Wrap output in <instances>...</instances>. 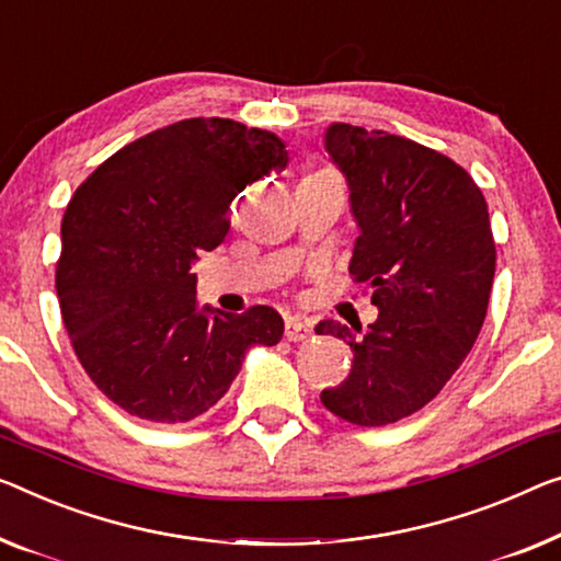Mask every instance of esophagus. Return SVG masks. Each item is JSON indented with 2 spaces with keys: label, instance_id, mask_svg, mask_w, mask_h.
Returning a JSON list of instances; mask_svg holds the SVG:
<instances>
[{
  "label": "esophagus",
  "instance_id": "1",
  "mask_svg": "<svg viewBox=\"0 0 561 561\" xmlns=\"http://www.w3.org/2000/svg\"><path fill=\"white\" fill-rule=\"evenodd\" d=\"M284 337L289 342H302L312 337V328H309L307 322L297 320V317H287V322H284Z\"/></svg>",
  "mask_w": 561,
  "mask_h": 561
}]
</instances>
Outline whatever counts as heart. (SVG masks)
Returning a JSON list of instances; mask_svg holds the SVG:
<instances>
[{
	"label": "heart",
	"instance_id": "obj_1",
	"mask_svg": "<svg viewBox=\"0 0 561 561\" xmlns=\"http://www.w3.org/2000/svg\"><path fill=\"white\" fill-rule=\"evenodd\" d=\"M307 175H312V179H340V175L334 173L332 169H328V165H320V169H312Z\"/></svg>",
	"mask_w": 561,
	"mask_h": 561
}]
</instances>
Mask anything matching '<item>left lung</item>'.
Listing matches in <instances>:
<instances>
[{
  "label": "left lung",
  "mask_w": 561,
  "mask_h": 561,
  "mask_svg": "<svg viewBox=\"0 0 561 561\" xmlns=\"http://www.w3.org/2000/svg\"><path fill=\"white\" fill-rule=\"evenodd\" d=\"M324 146L347 175L360 227L350 274L380 314L363 337L334 320L317 324L353 350L350 375L320 400L342 421L378 428L431 403L471 353L496 244L486 198L448 156L350 123L330 125Z\"/></svg>",
  "instance_id": "1"
}]
</instances>
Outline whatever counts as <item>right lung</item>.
<instances>
[{
    "label": "right lung",
    "mask_w": 561,
    "mask_h": 561,
    "mask_svg": "<svg viewBox=\"0 0 561 561\" xmlns=\"http://www.w3.org/2000/svg\"><path fill=\"white\" fill-rule=\"evenodd\" d=\"M287 161L270 130L188 118L121 148L72 194L55 272L62 322L90 380L125 413L194 421L249 347L282 340V314L266 305L198 312L191 264L227 237L237 194Z\"/></svg>",
    "instance_id": "right-lung-1"
}]
</instances>
